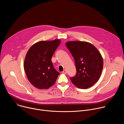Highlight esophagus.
<instances>
[{"mask_svg":"<svg viewBox=\"0 0 124 124\" xmlns=\"http://www.w3.org/2000/svg\"><path fill=\"white\" fill-rule=\"evenodd\" d=\"M62 73H63V74H67V70H64L62 72Z\"/></svg>","mask_w":124,"mask_h":124,"instance_id":"1","label":"esophagus"}]
</instances>
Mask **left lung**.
<instances>
[{"instance_id":"obj_1","label":"left lung","mask_w":124,"mask_h":124,"mask_svg":"<svg viewBox=\"0 0 124 124\" xmlns=\"http://www.w3.org/2000/svg\"><path fill=\"white\" fill-rule=\"evenodd\" d=\"M66 45L73 55L76 75L70 78L72 83L80 89H87L99 80L103 68L102 56L92 44L83 41H70Z\"/></svg>"}]
</instances>
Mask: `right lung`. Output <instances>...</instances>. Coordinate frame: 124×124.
I'll use <instances>...</instances> for the list:
<instances>
[{
    "label": "right lung",
    "instance_id": "obj_1",
    "mask_svg": "<svg viewBox=\"0 0 124 124\" xmlns=\"http://www.w3.org/2000/svg\"><path fill=\"white\" fill-rule=\"evenodd\" d=\"M60 43L59 39L40 41L32 46L27 53L24 70L29 82L38 89H47L54 85L60 75L51 59Z\"/></svg>",
    "mask_w": 124,
    "mask_h": 124
}]
</instances>
